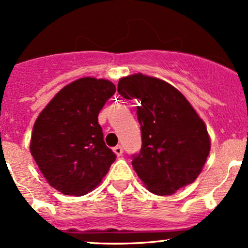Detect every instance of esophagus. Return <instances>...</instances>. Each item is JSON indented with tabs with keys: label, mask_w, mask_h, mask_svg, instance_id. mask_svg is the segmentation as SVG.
Here are the masks:
<instances>
[{
	"label": "esophagus",
	"mask_w": 248,
	"mask_h": 248,
	"mask_svg": "<svg viewBox=\"0 0 248 248\" xmlns=\"http://www.w3.org/2000/svg\"><path fill=\"white\" fill-rule=\"evenodd\" d=\"M113 152H114L116 156H121L122 154H124V149H122L121 146H116L113 148Z\"/></svg>",
	"instance_id": "obj_1"
}]
</instances>
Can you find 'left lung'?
Returning a JSON list of instances; mask_svg holds the SVG:
<instances>
[{"label":"left lung","mask_w":248,"mask_h":248,"mask_svg":"<svg viewBox=\"0 0 248 248\" xmlns=\"http://www.w3.org/2000/svg\"><path fill=\"white\" fill-rule=\"evenodd\" d=\"M118 92L136 99L142 148L133 168L148 191L169 196L196 181L203 170L211 139L192 105L169 82L135 73L119 80Z\"/></svg>","instance_id":"obj_1"}]
</instances>
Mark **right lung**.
<instances>
[{"label":"right lung","mask_w":248,"mask_h":248,"mask_svg":"<svg viewBox=\"0 0 248 248\" xmlns=\"http://www.w3.org/2000/svg\"><path fill=\"white\" fill-rule=\"evenodd\" d=\"M114 93L112 81L84 77L62 87L39 113L30 153L53 189L82 196L106 176L116 156L105 144L98 115Z\"/></svg>","instance_id":"obj_1"}]
</instances>
